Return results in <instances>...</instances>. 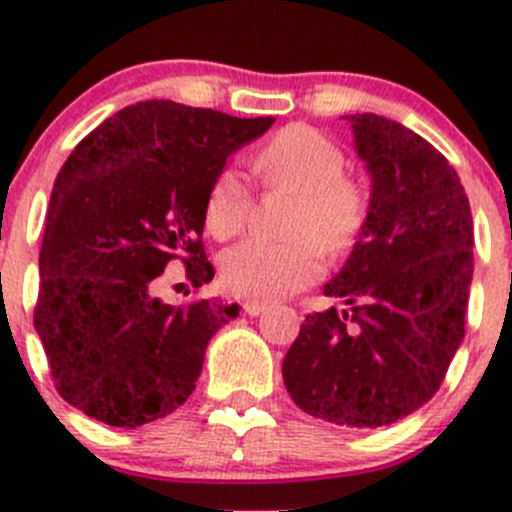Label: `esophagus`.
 I'll return each mask as SVG.
<instances>
[{"label": "esophagus", "mask_w": 512, "mask_h": 512, "mask_svg": "<svg viewBox=\"0 0 512 512\" xmlns=\"http://www.w3.org/2000/svg\"><path fill=\"white\" fill-rule=\"evenodd\" d=\"M265 309H267V304H262V302H245V304H242V312L250 314V317H257V314H262Z\"/></svg>", "instance_id": "obj_1"}]
</instances>
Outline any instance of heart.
I'll return each mask as SVG.
<instances>
[{"label": "heart", "mask_w": 512, "mask_h": 512, "mask_svg": "<svg viewBox=\"0 0 512 512\" xmlns=\"http://www.w3.org/2000/svg\"><path fill=\"white\" fill-rule=\"evenodd\" d=\"M252 168L267 188L294 193L287 240H245L220 260L225 287L245 299H280L312 285L322 272V251L342 255L361 235L369 215L366 185L344 173L347 158L317 128L277 131L252 156ZM252 193L232 168L220 170L205 198V225L218 240L242 232L250 218Z\"/></svg>", "instance_id": "heart-1"}]
</instances>
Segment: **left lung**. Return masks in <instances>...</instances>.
<instances>
[{"label":"left lung","mask_w":512,"mask_h":512,"mask_svg":"<svg viewBox=\"0 0 512 512\" xmlns=\"http://www.w3.org/2000/svg\"><path fill=\"white\" fill-rule=\"evenodd\" d=\"M344 118L371 175L364 230L324 285L349 307L307 314L282 379L304 414L379 428L421 409L461 347L473 218L461 178L431 143L376 113Z\"/></svg>","instance_id":"8db88e82"}]
</instances>
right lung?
<instances>
[{
    "label": "right lung",
    "instance_id": "1",
    "mask_svg": "<svg viewBox=\"0 0 512 512\" xmlns=\"http://www.w3.org/2000/svg\"><path fill=\"white\" fill-rule=\"evenodd\" d=\"M272 123L141 101L71 151L51 190L34 309L61 399L118 428L188 401L208 342L240 307H173L148 287L175 257L195 287L213 280L200 240L208 190L227 156Z\"/></svg>",
    "mask_w": 512,
    "mask_h": 512
}]
</instances>
